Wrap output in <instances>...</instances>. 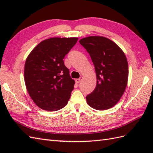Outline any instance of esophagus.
<instances>
[{
	"label": "esophagus",
	"instance_id": "obj_1",
	"mask_svg": "<svg viewBox=\"0 0 153 153\" xmlns=\"http://www.w3.org/2000/svg\"><path fill=\"white\" fill-rule=\"evenodd\" d=\"M82 80H83V77H80L79 79H76L75 81H76V83H80L81 82H82Z\"/></svg>",
	"mask_w": 153,
	"mask_h": 153
}]
</instances>
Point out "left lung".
Instances as JSON below:
<instances>
[{
	"instance_id": "obj_1",
	"label": "left lung",
	"mask_w": 153,
	"mask_h": 153,
	"mask_svg": "<svg viewBox=\"0 0 153 153\" xmlns=\"http://www.w3.org/2000/svg\"><path fill=\"white\" fill-rule=\"evenodd\" d=\"M95 66L97 85L86 97L93 108H112L121 99L128 84V64L123 51L114 42L102 36H89L79 40Z\"/></svg>"
}]
</instances>
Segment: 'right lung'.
Here are the masks:
<instances>
[{"mask_svg": "<svg viewBox=\"0 0 153 153\" xmlns=\"http://www.w3.org/2000/svg\"><path fill=\"white\" fill-rule=\"evenodd\" d=\"M77 40V37L47 39L39 43L27 57L25 86L31 99L41 109L56 111L68 104L75 81L63 59Z\"/></svg>", "mask_w": 153, "mask_h": 153, "instance_id": "obj_1", "label": "right lung"}]
</instances>
